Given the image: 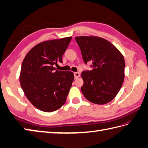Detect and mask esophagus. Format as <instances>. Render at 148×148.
Returning a JSON list of instances; mask_svg holds the SVG:
<instances>
[{"mask_svg": "<svg viewBox=\"0 0 148 148\" xmlns=\"http://www.w3.org/2000/svg\"><path fill=\"white\" fill-rule=\"evenodd\" d=\"M74 75H75V78H78V77H80V73H79V72H75V73H74Z\"/></svg>", "mask_w": 148, "mask_h": 148, "instance_id": "obj_1", "label": "esophagus"}]
</instances>
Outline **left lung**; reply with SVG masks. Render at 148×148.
I'll list each match as a JSON object with an SVG mask.
<instances>
[{
	"mask_svg": "<svg viewBox=\"0 0 148 148\" xmlns=\"http://www.w3.org/2000/svg\"><path fill=\"white\" fill-rule=\"evenodd\" d=\"M85 64L92 62L93 69L83 71L81 90L88 101L103 105L112 101L124 79L125 61L116 46L107 39L93 36L75 38Z\"/></svg>",
	"mask_w": 148,
	"mask_h": 148,
	"instance_id": "1",
	"label": "left lung"
}]
</instances>
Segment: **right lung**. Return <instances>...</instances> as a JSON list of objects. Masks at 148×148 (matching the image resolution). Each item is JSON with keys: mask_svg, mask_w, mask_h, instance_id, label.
<instances>
[{"mask_svg": "<svg viewBox=\"0 0 148 148\" xmlns=\"http://www.w3.org/2000/svg\"><path fill=\"white\" fill-rule=\"evenodd\" d=\"M72 37L41 42L25 56L21 65L20 82L27 99L35 107L51 112L62 107L74 80L70 71L55 68L62 63V56Z\"/></svg>", "mask_w": 148, "mask_h": 148, "instance_id": "1", "label": "right lung"}]
</instances>
